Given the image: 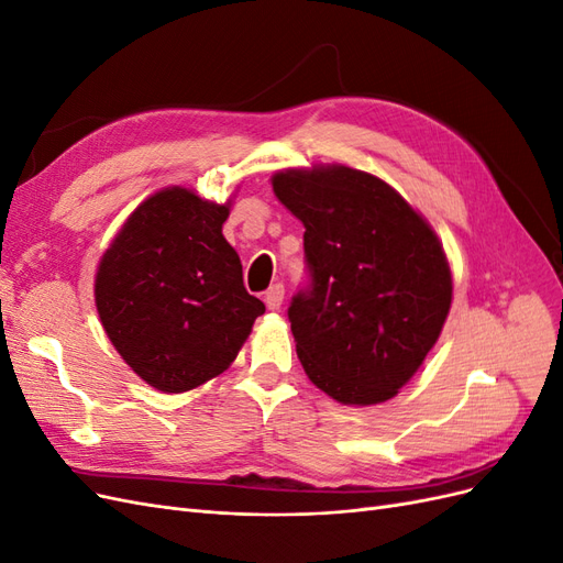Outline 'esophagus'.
<instances>
[{
	"label": "esophagus",
	"mask_w": 563,
	"mask_h": 563,
	"mask_svg": "<svg viewBox=\"0 0 563 563\" xmlns=\"http://www.w3.org/2000/svg\"><path fill=\"white\" fill-rule=\"evenodd\" d=\"M284 300V284H272L265 291V305L267 310H279Z\"/></svg>",
	"instance_id": "34e87169"
}]
</instances>
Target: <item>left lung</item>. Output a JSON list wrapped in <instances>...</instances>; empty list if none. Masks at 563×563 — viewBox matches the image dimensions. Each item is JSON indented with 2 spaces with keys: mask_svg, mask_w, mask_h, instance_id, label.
Instances as JSON below:
<instances>
[{
  "mask_svg": "<svg viewBox=\"0 0 563 563\" xmlns=\"http://www.w3.org/2000/svg\"><path fill=\"white\" fill-rule=\"evenodd\" d=\"M272 187L305 225L310 282L288 305L305 373L335 401L391 399L449 317L453 282L437 234L397 190L356 168H288Z\"/></svg>",
  "mask_w": 563,
  "mask_h": 563,
  "instance_id": "8db88e82",
  "label": "left lung"
}]
</instances>
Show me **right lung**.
I'll return each mask as SVG.
<instances>
[{"label": "right lung", "mask_w": 563, "mask_h": 563, "mask_svg": "<svg viewBox=\"0 0 563 563\" xmlns=\"http://www.w3.org/2000/svg\"><path fill=\"white\" fill-rule=\"evenodd\" d=\"M228 207L166 187L114 236L96 275V308L122 360L162 391L223 373L265 305L244 288L225 242Z\"/></svg>", "instance_id": "right-lung-1"}]
</instances>
